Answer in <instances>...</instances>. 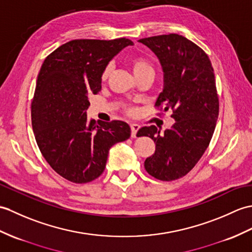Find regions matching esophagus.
Returning <instances> with one entry per match:
<instances>
[{"mask_svg": "<svg viewBox=\"0 0 252 252\" xmlns=\"http://www.w3.org/2000/svg\"><path fill=\"white\" fill-rule=\"evenodd\" d=\"M139 126L138 125H136V124H132L131 125V136L132 137H136V134H137V132H138V130H139Z\"/></svg>", "mask_w": 252, "mask_h": 252, "instance_id": "34e87169", "label": "esophagus"}]
</instances>
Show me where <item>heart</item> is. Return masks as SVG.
Segmentation results:
<instances>
[{
	"label": "heart",
	"instance_id": "b5f03b06",
	"mask_svg": "<svg viewBox=\"0 0 252 252\" xmlns=\"http://www.w3.org/2000/svg\"><path fill=\"white\" fill-rule=\"evenodd\" d=\"M131 64H132L133 72H134V74H135V76H138V75L143 74L145 72H148V71H154L153 66H151V64L149 63V61L144 59V58H142V57L133 58L132 61H131ZM110 71H112V65L108 64V65L105 67L104 71H103V74H102V79L103 80H105L108 77ZM127 112L130 114H134V113H135V109L130 107V108H127Z\"/></svg>",
	"mask_w": 252,
	"mask_h": 252
}]
</instances>
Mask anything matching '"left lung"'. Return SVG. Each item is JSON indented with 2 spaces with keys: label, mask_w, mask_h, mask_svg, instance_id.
<instances>
[{
  "label": "left lung",
  "mask_w": 252,
  "mask_h": 252,
  "mask_svg": "<svg viewBox=\"0 0 252 252\" xmlns=\"http://www.w3.org/2000/svg\"><path fill=\"white\" fill-rule=\"evenodd\" d=\"M155 52L163 69V91L156 106L172 110L175 124L160 133L155 126L136 135L156 144L145 160L151 176L171 181L184 177L205 153L217 124L219 98L214 68L206 52L183 35L164 34L138 40Z\"/></svg>",
  "instance_id": "8db88e82"
}]
</instances>
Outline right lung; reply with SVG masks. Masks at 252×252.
<instances>
[{
    "instance_id": "right-lung-1",
    "label": "right lung",
    "mask_w": 252,
    "mask_h": 252,
    "mask_svg": "<svg viewBox=\"0 0 252 252\" xmlns=\"http://www.w3.org/2000/svg\"><path fill=\"white\" fill-rule=\"evenodd\" d=\"M127 38L74 39L46 58L37 76L31 105L32 127L45 160L75 184L96 179L112 146L131 136L120 120H88L89 96L101 91L102 74Z\"/></svg>"
}]
</instances>
